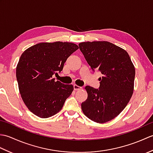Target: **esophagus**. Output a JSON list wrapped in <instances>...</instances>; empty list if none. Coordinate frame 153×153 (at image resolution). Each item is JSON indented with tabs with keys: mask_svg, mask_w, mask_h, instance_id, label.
<instances>
[{
	"mask_svg": "<svg viewBox=\"0 0 153 153\" xmlns=\"http://www.w3.org/2000/svg\"><path fill=\"white\" fill-rule=\"evenodd\" d=\"M74 89L75 91H78V90L82 89V87H79V86L77 85H74Z\"/></svg>",
	"mask_w": 153,
	"mask_h": 153,
	"instance_id": "esophagus-1",
	"label": "esophagus"
}]
</instances>
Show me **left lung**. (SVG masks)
Here are the masks:
<instances>
[{
	"label": "left lung",
	"instance_id": "obj_1",
	"mask_svg": "<svg viewBox=\"0 0 153 153\" xmlns=\"http://www.w3.org/2000/svg\"><path fill=\"white\" fill-rule=\"evenodd\" d=\"M91 69L99 70V88L86 86L87 99L82 103L84 114L92 121L103 123L119 115L134 93L135 70L128 53L108 41L79 44Z\"/></svg>",
	"mask_w": 153,
	"mask_h": 153
}]
</instances>
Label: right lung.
<instances>
[{
    "label": "right lung",
    "mask_w": 153,
    "mask_h": 153,
    "mask_svg": "<svg viewBox=\"0 0 153 153\" xmlns=\"http://www.w3.org/2000/svg\"><path fill=\"white\" fill-rule=\"evenodd\" d=\"M78 48L68 42L40 43L22 54L16 78L22 100L35 115L49 118L62 108L74 87L55 82L53 76L62 70L67 58Z\"/></svg>",
    "instance_id": "right-lung-1"
}]
</instances>
